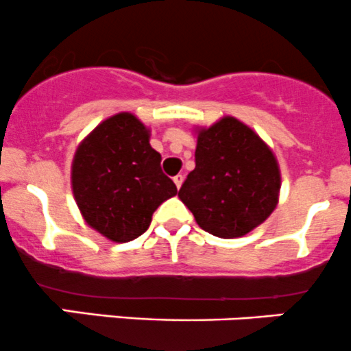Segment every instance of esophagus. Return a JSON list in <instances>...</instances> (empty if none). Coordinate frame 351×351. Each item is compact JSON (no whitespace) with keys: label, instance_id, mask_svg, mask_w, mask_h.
<instances>
[{"label":"esophagus","instance_id":"esophagus-1","mask_svg":"<svg viewBox=\"0 0 351 351\" xmlns=\"http://www.w3.org/2000/svg\"><path fill=\"white\" fill-rule=\"evenodd\" d=\"M182 180H184V177L180 176V174L174 177V184H176V187H177V189H180V186H182Z\"/></svg>","mask_w":351,"mask_h":351}]
</instances>
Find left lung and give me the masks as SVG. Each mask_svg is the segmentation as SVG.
<instances>
[{
  "label": "left lung",
  "mask_w": 351,
  "mask_h": 351,
  "mask_svg": "<svg viewBox=\"0 0 351 351\" xmlns=\"http://www.w3.org/2000/svg\"><path fill=\"white\" fill-rule=\"evenodd\" d=\"M280 165L273 150L246 123L222 117L197 130L195 169L179 197L209 234L232 239L263 224L278 206Z\"/></svg>",
  "instance_id": "left-lung-1"
}]
</instances>
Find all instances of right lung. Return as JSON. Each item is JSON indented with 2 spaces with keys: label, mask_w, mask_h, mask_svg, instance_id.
Here are the masks:
<instances>
[{
  "label": "right lung",
  "mask_w": 351,
  "mask_h": 351,
  "mask_svg": "<svg viewBox=\"0 0 351 351\" xmlns=\"http://www.w3.org/2000/svg\"><path fill=\"white\" fill-rule=\"evenodd\" d=\"M149 138L144 123L122 112L90 132L71 162V189L82 216L115 243L144 234L154 210L177 194Z\"/></svg>",
  "instance_id": "1"
}]
</instances>
